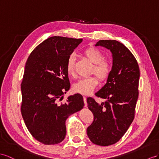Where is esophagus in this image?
Masks as SVG:
<instances>
[{
  "mask_svg": "<svg viewBox=\"0 0 159 159\" xmlns=\"http://www.w3.org/2000/svg\"><path fill=\"white\" fill-rule=\"evenodd\" d=\"M83 100H84V107H87V97H83Z\"/></svg>",
  "mask_w": 159,
  "mask_h": 159,
  "instance_id": "esophagus-1",
  "label": "esophagus"
}]
</instances>
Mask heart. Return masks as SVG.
<instances>
[{
  "instance_id": "b5f03b06",
  "label": "heart",
  "mask_w": 159,
  "mask_h": 159,
  "mask_svg": "<svg viewBox=\"0 0 159 159\" xmlns=\"http://www.w3.org/2000/svg\"><path fill=\"white\" fill-rule=\"evenodd\" d=\"M83 54L93 64L91 70V75L96 76H90L89 78L82 79L73 84L72 89L75 93L81 95H88L94 91L101 82L107 80L112 71V64L109 60H105L103 54L98 49L93 47L87 48L83 51ZM67 74L70 76H75V58L74 56H68L66 64ZM98 78H97L96 77Z\"/></svg>"
}]
</instances>
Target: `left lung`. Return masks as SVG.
Wrapping results in <instances>:
<instances>
[{"mask_svg":"<svg viewBox=\"0 0 159 159\" xmlns=\"http://www.w3.org/2000/svg\"><path fill=\"white\" fill-rule=\"evenodd\" d=\"M97 46L111 50L113 66L107 83L95 93L105 102L98 104L92 97L87 99L88 108L94 116L87 132L93 143L105 146L118 142L134 119L140 69L132 53L121 43L99 40Z\"/></svg>","mask_w":159,"mask_h":159,"instance_id":"obj_1","label":"left lung"}]
</instances>
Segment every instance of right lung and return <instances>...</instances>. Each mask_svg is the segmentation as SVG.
<instances>
[{"instance_id": "right-lung-1", "label": "right lung", "mask_w": 159, "mask_h": 159, "mask_svg": "<svg viewBox=\"0 0 159 159\" xmlns=\"http://www.w3.org/2000/svg\"><path fill=\"white\" fill-rule=\"evenodd\" d=\"M82 41L49 38L31 52L26 62L21 84V111L32 136L44 144L62 142L66 134V119L84 105L80 94L62 101L70 87L66 61Z\"/></svg>"}]
</instances>
